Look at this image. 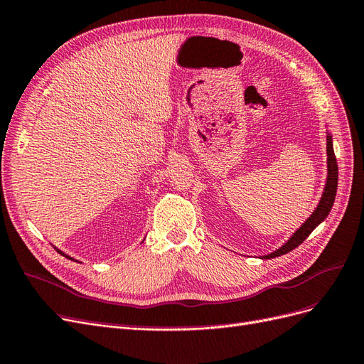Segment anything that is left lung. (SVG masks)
I'll return each instance as SVG.
<instances>
[{"instance_id": "left-lung-1", "label": "left lung", "mask_w": 364, "mask_h": 364, "mask_svg": "<svg viewBox=\"0 0 364 364\" xmlns=\"http://www.w3.org/2000/svg\"><path fill=\"white\" fill-rule=\"evenodd\" d=\"M326 165H328V175H326V183H325V189L322 193V198L319 201V205L316 207L314 212L311 213V216L304 222V224L293 232V236L278 248L277 251L263 255L262 259L267 260V259H275V257H279L283 254L290 252L291 250H295L296 246H299L304 240H306L311 231L318 227L321 222L325 220V218L328 216V213L331 212V207L334 204L336 199V192H337V181H338V168H337V160L334 156V149H333V137L328 134L326 136Z\"/></svg>"}]
</instances>
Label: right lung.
Listing matches in <instances>:
<instances>
[{
    "label": "right lung",
    "mask_w": 364,
    "mask_h": 364,
    "mask_svg": "<svg viewBox=\"0 0 364 364\" xmlns=\"http://www.w3.org/2000/svg\"><path fill=\"white\" fill-rule=\"evenodd\" d=\"M54 248H55V246H54ZM55 250H57V248H55ZM57 252H60V254H62V255H65V257H68V259H71V257H69V255H66V254H63V252H62V251H60V250H57ZM71 260H74V259H71Z\"/></svg>",
    "instance_id": "right-lung-1"
}]
</instances>
